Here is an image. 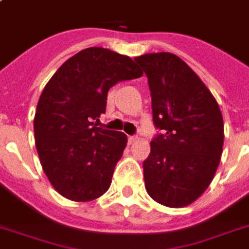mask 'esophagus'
Masks as SVG:
<instances>
[{"label": "esophagus", "mask_w": 249, "mask_h": 249, "mask_svg": "<svg viewBox=\"0 0 249 249\" xmlns=\"http://www.w3.org/2000/svg\"><path fill=\"white\" fill-rule=\"evenodd\" d=\"M128 140H129V144H133V142L137 141V137H136V136H129V137H128Z\"/></svg>", "instance_id": "34e87169"}]
</instances>
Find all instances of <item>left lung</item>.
Wrapping results in <instances>:
<instances>
[{
	"label": "left lung",
	"instance_id": "obj_1",
	"mask_svg": "<svg viewBox=\"0 0 249 249\" xmlns=\"http://www.w3.org/2000/svg\"><path fill=\"white\" fill-rule=\"evenodd\" d=\"M135 61L148 77L153 123L164 132L144 161L148 195L169 208H183L209 187L221 159L224 123L201 78L173 53H146Z\"/></svg>",
	"mask_w": 249,
	"mask_h": 249
}]
</instances>
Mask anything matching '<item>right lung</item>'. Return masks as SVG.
<instances>
[{
  "label": "right lung",
  "mask_w": 249,
  "mask_h": 249,
  "mask_svg": "<svg viewBox=\"0 0 249 249\" xmlns=\"http://www.w3.org/2000/svg\"><path fill=\"white\" fill-rule=\"evenodd\" d=\"M142 76L128 56L88 48L62 64L41 93L35 116L37 153L53 188L71 201L87 203L107 192L128 139L97 128L108 90Z\"/></svg>",
  "instance_id": "right-lung-1"
}]
</instances>
